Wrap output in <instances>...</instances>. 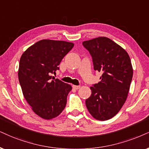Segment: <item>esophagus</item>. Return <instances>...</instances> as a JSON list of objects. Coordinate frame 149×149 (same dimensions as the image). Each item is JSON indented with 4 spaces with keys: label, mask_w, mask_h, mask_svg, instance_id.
Wrapping results in <instances>:
<instances>
[{
    "label": "esophagus",
    "mask_w": 149,
    "mask_h": 149,
    "mask_svg": "<svg viewBox=\"0 0 149 149\" xmlns=\"http://www.w3.org/2000/svg\"><path fill=\"white\" fill-rule=\"evenodd\" d=\"M72 88H73V89H74V90H78V89L80 88V86L72 85Z\"/></svg>",
    "instance_id": "34e87169"
}]
</instances>
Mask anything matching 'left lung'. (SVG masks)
Here are the masks:
<instances>
[{
    "label": "left lung",
    "instance_id": "obj_1",
    "mask_svg": "<svg viewBox=\"0 0 149 149\" xmlns=\"http://www.w3.org/2000/svg\"><path fill=\"white\" fill-rule=\"evenodd\" d=\"M82 44L91 55L95 70L102 73L100 81L91 87L86 107L95 119L108 120L120 111L127 98L133 72L131 58L125 49L107 37Z\"/></svg>",
    "mask_w": 149,
    "mask_h": 149
}]
</instances>
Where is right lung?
<instances>
[{"label": "right lung", "mask_w": 149, "mask_h": 149, "mask_svg": "<svg viewBox=\"0 0 149 149\" xmlns=\"http://www.w3.org/2000/svg\"><path fill=\"white\" fill-rule=\"evenodd\" d=\"M74 43L43 39L28 47L22 54L18 80L23 96L36 115L45 119L57 117L63 111L72 86L52 78L59 70L64 56Z\"/></svg>", "instance_id": "1"}]
</instances>
